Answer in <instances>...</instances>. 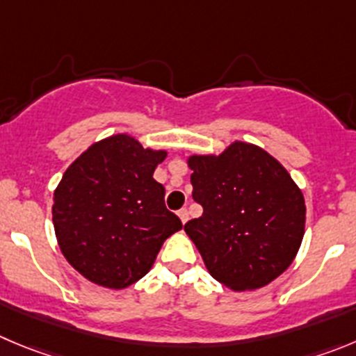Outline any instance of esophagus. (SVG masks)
I'll list each match as a JSON object with an SVG mask.
<instances>
[{"instance_id": "34e87169", "label": "esophagus", "mask_w": 356, "mask_h": 356, "mask_svg": "<svg viewBox=\"0 0 356 356\" xmlns=\"http://www.w3.org/2000/svg\"><path fill=\"white\" fill-rule=\"evenodd\" d=\"M177 216H179V219H181V223H182V225H186V223H188V219H189V212L186 211V209H181V211L177 212Z\"/></svg>"}]
</instances>
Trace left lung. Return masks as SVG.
<instances>
[{
    "mask_svg": "<svg viewBox=\"0 0 356 356\" xmlns=\"http://www.w3.org/2000/svg\"><path fill=\"white\" fill-rule=\"evenodd\" d=\"M193 198L204 214L184 225L209 274L234 291L267 286L298 253L305 202L265 149L235 140L221 154H191Z\"/></svg>",
    "mask_w": 356,
    "mask_h": 356,
    "instance_id": "1",
    "label": "left lung"
}]
</instances>
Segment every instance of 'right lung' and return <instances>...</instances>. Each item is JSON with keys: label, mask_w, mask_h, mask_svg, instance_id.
I'll return each mask as SVG.
<instances>
[{"label": "right lung", "mask_w": 356, "mask_h": 356, "mask_svg": "<svg viewBox=\"0 0 356 356\" xmlns=\"http://www.w3.org/2000/svg\"><path fill=\"white\" fill-rule=\"evenodd\" d=\"M167 154L118 133L66 168L52 197V223L63 257L88 281L112 290L137 283L182 228L152 177Z\"/></svg>", "instance_id": "right-lung-1"}]
</instances>
